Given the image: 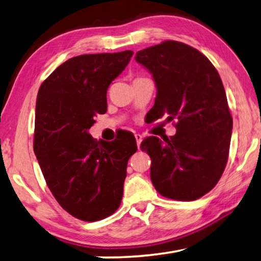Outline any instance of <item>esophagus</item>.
<instances>
[{
    "instance_id": "esophagus-1",
    "label": "esophagus",
    "mask_w": 261,
    "mask_h": 261,
    "mask_svg": "<svg viewBox=\"0 0 261 261\" xmlns=\"http://www.w3.org/2000/svg\"><path fill=\"white\" fill-rule=\"evenodd\" d=\"M135 138L137 140V146H138V148H140V144H141V140H143V136L139 135V134H136Z\"/></svg>"
}]
</instances>
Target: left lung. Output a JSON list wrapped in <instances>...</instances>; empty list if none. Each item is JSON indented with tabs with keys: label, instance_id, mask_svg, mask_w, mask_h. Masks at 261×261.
Returning <instances> with one entry per match:
<instances>
[{
	"label": "left lung",
	"instance_id": "8db88e82",
	"mask_svg": "<svg viewBox=\"0 0 261 261\" xmlns=\"http://www.w3.org/2000/svg\"><path fill=\"white\" fill-rule=\"evenodd\" d=\"M152 73L156 98L153 120H176V135L148 137L140 147L151 156L156 191L175 200H196L213 189L226 168L232 117L222 81L199 50L163 41L136 54Z\"/></svg>",
	"mask_w": 261,
	"mask_h": 261
}]
</instances>
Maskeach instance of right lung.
<instances>
[{
	"label": "right lung",
	"instance_id": "1",
	"mask_svg": "<svg viewBox=\"0 0 261 261\" xmlns=\"http://www.w3.org/2000/svg\"><path fill=\"white\" fill-rule=\"evenodd\" d=\"M132 55L124 50L72 57L39 88L35 156L57 202L79 220H102L121 205L135 137L124 132L113 141L95 140L88 130L96 115L107 112L108 87Z\"/></svg>",
	"mask_w": 261,
	"mask_h": 261
}]
</instances>
